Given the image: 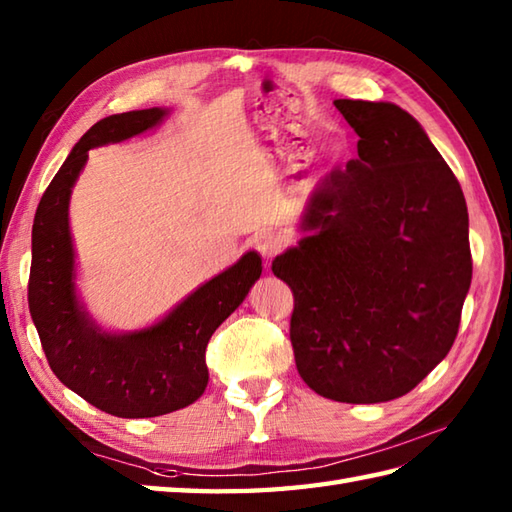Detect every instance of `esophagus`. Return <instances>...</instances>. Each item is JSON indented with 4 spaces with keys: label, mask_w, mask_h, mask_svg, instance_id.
Wrapping results in <instances>:
<instances>
[{
    "label": "esophagus",
    "mask_w": 512,
    "mask_h": 512,
    "mask_svg": "<svg viewBox=\"0 0 512 512\" xmlns=\"http://www.w3.org/2000/svg\"><path fill=\"white\" fill-rule=\"evenodd\" d=\"M253 242H255V248L264 257H275L279 250H281V237L277 233H273V231H264V233L255 235Z\"/></svg>",
    "instance_id": "34e87169"
}]
</instances>
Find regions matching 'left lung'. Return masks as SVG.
<instances>
[{"label": "left lung", "instance_id": "1", "mask_svg": "<svg viewBox=\"0 0 512 512\" xmlns=\"http://www.w3.org/2000/svg\"><path fill=\"white\" fill-rule=\"evenodd\" d=\"M358 158L334 167L273 273L295 292L290 341L319 396H405L449 354L471 288L464 193L427 132L394 103L336 99Z\"/></svg>", "mask_w": 512, "mask_h": 512}]
</instances>
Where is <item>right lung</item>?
<instances>
[{"label":"right lung","instance_id":"right-lung-1","mask_svg":"<svg viewBox=\"0 0 512 512\" xmlns=\"http://www.w3.org/2000/svg\"><path fill=\"white\" fill-rule=\"evenodd\" d=\"M167 116V107H149L94 123L52 178L32 224L28 306L43 352L65 387L118 418L165 416L198 400L209 383V339L262 275V257L248 250L140 330H105L85 308L76 290L70 195L88 151L145 134Z\"/></svg>","mask_w":512,"mask_h":512}]
</instances>
